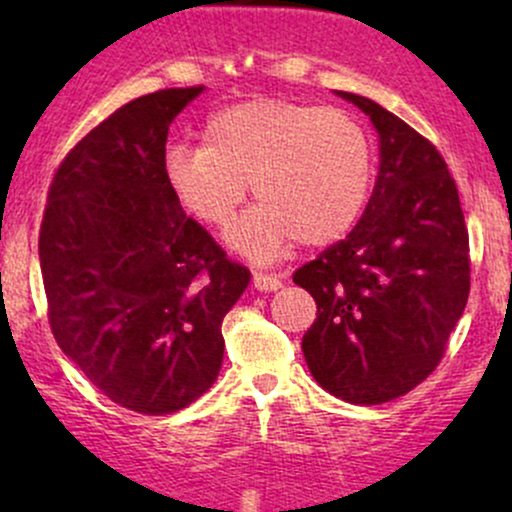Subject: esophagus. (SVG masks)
Segmentation results:
<instances>
[{
	"label": "esophagus",
	"instance_id": "obj_1",
	"mask_svg": "<svg viewBox=\"0 0 512 512\" xmlns=\"http://www.w3.org/2000/svg\"><path fill=\"white\" fill-rule=\"evenodd\" d=\"M252 284H255L257 291H276V289H281L279 276L267 274V272H255V274H252Z\"/></svg>",
	"mask_w": 512,
	"mask_h": 512
}]
</instances>
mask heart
I'll use <instances>...</instances> for the list:
<instances>
[{
  "label": "heart",
  "mask_w": 512,
  "mask_h": 512,
  "mask_svg": "<svg viewBox=\"0 0 512 512\" xmlns=\"http://www.w3.org/2000/svg\"><path fill=\"white\" fill-rule=\"evenodd\" d=\"M163 175L187 214L221 228L248 195L260 204L231 231L252 260H272L296 238L339 240L361 216L373 182V144L354 115L284 98L216 110L202 146H170Z\"/></svg>",
  "instance_id": "1"
}]
</instances>
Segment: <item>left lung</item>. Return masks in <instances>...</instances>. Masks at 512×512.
Segmentation results:
<instances>
[{
	"mask_svg": "<svg viewBox=\"0 0 512 512\" xmlns=\"http://www.w3.org/2000/svg\"><path fill=\"white\" fill-rule=\"evenodd\" d=\"M380 134V170L351 233L293 274L315 298L303 334L313 378L351 404H383L424 383L469 296V233L438 149L383 105L337 91Z\"/></svg>",
	"mask_w": 512,
	"mask_h": 512,
	"instance_id": "1",
	"label": "left lung"
}]
</instances>
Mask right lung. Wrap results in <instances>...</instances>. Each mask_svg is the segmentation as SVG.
Segmentation results:
<instances>
[{
    "label": "right lung",
    "mask_w": 512,
    "mask_h": 512,
    "mask_svg": "<svg viewBox=\"0 0 512 512\" xmlns=\"http://www.w3.org/2000/svg\"><path fill=\"white\" fill-rule=\"evenodd\" d=\"M204 86L134 98L55 170L38 255L60 349L105 397L173 414L214 385L221 322L250 284L170 192V122Z\"/></svg>",
    "instance_id": "obj_1"
}]
</instances>
